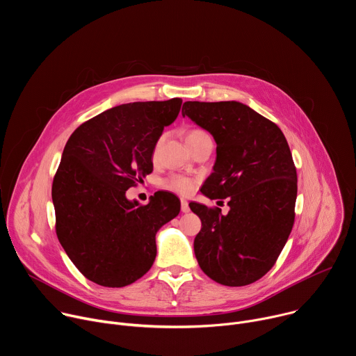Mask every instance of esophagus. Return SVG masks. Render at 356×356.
Wrapping results in <instances>:
<instances>
[{"mask_svg":"<svg viewBox=\"0 0 356 356\" xmlns=\"http://www.w3.org/2000/svg\"><path fill=\"white\" fill-rule=\"evenodd\" d=\"M180 202H181V213H188V211H190L188 201H187V200H184V198H181V200H180Z\"/></svg>","mask_w":356,"mask_h":356,"instance_id":"esophagus-1","label":"esophagus"}]
</instances>
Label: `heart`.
<instances>
[{
  "mask_svg": "<svg viewBox=\"0 0 356 356\" xmlns=\"http://www.w3.org/2000/svg\"><path fill=\"white\" fill-rule=\"evenodd\" d=\"M209 136V134L204 131V129H200V128H193L188 131L187 134V143L190 142H194L200 138H206ZM161 142L156 143V149L159 146ZM194 186H195V181L187 176H181V175H172L169 176L165 181H163V187L170 190V191H175V193H179V194H188L194 190Z\"/></svg>",
  "mask_w": 356,
  "mask_h": 356,
  "instance_id": "1",
  "label": "heart"
}]
</instances>
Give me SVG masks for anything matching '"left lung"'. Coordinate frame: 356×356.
<instances>
[{
	"mask_svg": "<svg viewBox=\"0 0 356 356\" xmlns=\"http://www.w3.org/2000/svg\"><path fill=\"white\" fill-rule=\"evenodd\" d=\"M217 142L214 172L201 187L229 211L190 202L201 220L197 262L224 286L259 280L276 264L294 224L297 173L280 128L238 101H186L181 110ZM222 202V201H221Z\"/></svg>",
	"mask_w": 356,
	"mask_h": 356,
	"instance_id": "1",
	"label": "left lung"
}]
</instances>
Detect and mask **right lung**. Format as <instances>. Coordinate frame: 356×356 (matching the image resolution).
I'll return each mask as SVG.
<instances>
[{"mask_svg": "<svg viewBox=\"0 0 356 356\" xmlns=\"http://www.w3.org/2000/svg\"><path fill=\"white\" fill-rule=\"evenodd\" d=\"M181 98L114 107L81 124L69 138L52 184L56 235L74 266L91 282L124 287L156 258V232L180 213V200L156 191L146 206L127 190L154 170L152 155Z\"/></svg>", "mask_w": 356, "mask_h": 356, "instance_id": "1", "label": "right lung"}]
</instances>
